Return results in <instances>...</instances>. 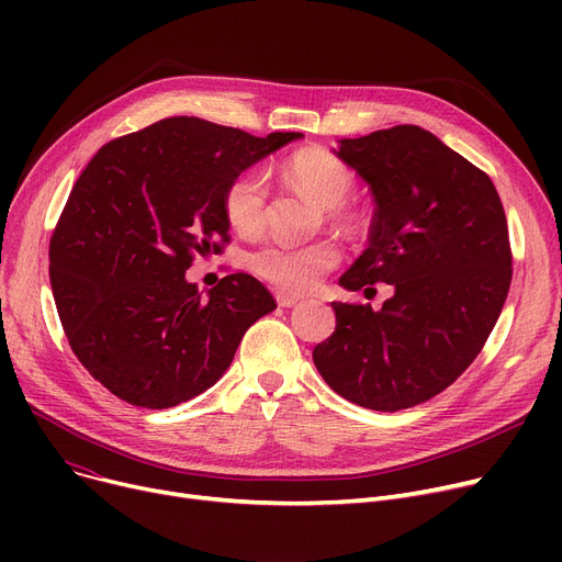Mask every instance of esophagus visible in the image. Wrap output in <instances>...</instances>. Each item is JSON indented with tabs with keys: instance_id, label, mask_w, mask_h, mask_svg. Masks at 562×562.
<instances>
[{
	"instance_id": "obj_1",
	"label": "esophagus",
	"mask_w": 562,
	"mask_h": 562,
	"mask_svg": "<svg viewBox=\"0 0 562 562\" xmlns=\"http://www.w3.org/2000/svg\"><path fill=\"white\" fill-rule=\"evenodd\" d=\"M276 301H278V305H280V307H296V305L301 303V299L291 296V293H284V291L276 293Z\"/></svg>"
}]
</instances>
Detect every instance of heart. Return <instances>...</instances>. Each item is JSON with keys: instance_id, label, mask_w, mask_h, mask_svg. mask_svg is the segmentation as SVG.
Segmentation results:
<instances>
[{"instance_id": "heart-1", "label": "heart", "mask_w": 562, "mask_h": 562, "mask_svg": "<svg viewBox=\"0 0 562 562\" xmlns=\"http://www.w3.org/2000/svg\"><path fill=\"white\" fill-rule=\"evenodd\" d=\"M284 175L293 187L326 210L330 218L356 221L344 210L356 189V175L337 157L323 150H303L286 161ZM266 206H269V177L261 168L236 172L223 191L225 218L239 234L252 236L263 227ZM339 257V248L328 239L314 244L273 241L250 255V269L282 291L305 293L335 269Z\"/></svg>"}]
</instances>
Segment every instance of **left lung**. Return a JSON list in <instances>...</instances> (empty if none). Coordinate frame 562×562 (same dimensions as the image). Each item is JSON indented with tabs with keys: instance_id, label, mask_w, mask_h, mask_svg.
Returning a JSON list of instances; mask_svg holds the SVG:
<instances>
[{
	"instance_id": "8db88e82",
	"label": "left lung",
	"mask_w": 562,
	"mask_h": 562,
	"mask_svg": "<svg viewBox=\"0 0 562 562\" xmlns=\"http://www.w3.org/2000/svg\"><path fill=\"white\" fill-rule=\"evenodd\" d=\"M337 157L369 184V248L339 278L348 291L387 282L371 305L333 303L335 333L312 358L346 401L396 412L456 382L504 310L513 252L490 177L417 125L341 138Z\"/></svg>"
}]
</instances>
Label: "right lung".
Masks as SVG:
<instances>
[{
	"label": "right lung",
	"instance_id": "obj_1",
	"mask_svg": "<svg viewBox=\"0 0 562 562\" xmlns=\"http://www.w3.org/2000/svg\"><path fill=\"white\" fill-rule=\"evenodd\" d=\"M301 136L259 138L180 115L109 140L88 161L52 234L49 282L72 352L111 394L147 409L191 401L276 310L248 273L225 276L206 299L184 273L229 244L232 177Z\"/></svg>",
	"mask_w": 562,
	"mask_h": 562
}]
</instances>
